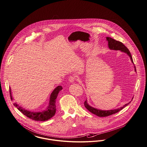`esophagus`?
<instances>
[{
    "label": "esophagus",
    "mask_w": 147,
    "mask_h": 147,
    "mask_svg": "<svg viewBox=\"0 0 147 147\" xmlns=\"http://www.w3.org/2000/svg\"><path fill=\"white\" fill-rule=\"evenodd\" d=\"M76 80V78L74 76H70L69 78V82L70 83H74Z\"/></svg>",
    "instance_id": "esophagus-1"
}]
</instances>
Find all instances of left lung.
I'll return each mask as SVG.
<instances>
[{"label":"left lung","mask_w":147,"mask_h":147,"mask_svg":"<svg viewBox=\"0 0 147 147\" xmlns=\"http://www.w3.org/2000/svg\"><path fill=\"white\" fill-rule=\"evenodd\" d=\"M106 40L108 41L109 47L110 48V49H113V50H120L122 52H125L128 56H129V57L131 58L132 62L133 63V59H132V57L131 54L129 49H128L126 46L123 44V43L118 41H116V40L113 39L111 37H107ZM134 68H135L134 69L135 71H136V68L135 65H134ZM131 102V101H130L128 104L124 105L123 107H121L119 109H116V110H109V111H102V110H98L96 109L93 108V107H92L90 106H89L87 104L86 101H85L84 102V106L86 107V109L88 110H89L90 112H91L92 113L98 116V117H107V116L112 115L113 114H115L117 112H119V111L122 110L124 107H125L126 106L128 105Z\"/></svg>","instance_id":"obj_1"}]
</instances>
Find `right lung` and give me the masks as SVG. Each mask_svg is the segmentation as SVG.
Wrapping results in <instances>:
<instances>
[{
    "label": "right lung",
    "mask_w": 147,
    "mask_h": 147,
    "mask_svg": "<svg viewBox=\"0 0 147 147\" xmlns=\"http://www.w3.org/2000/svg\"><path fill=\"white\" fill-rule=\"evenodd\" d=\"M62 89L61 86H58L56 89L53 91L50 96L49 105L46 111L41 112H30L27 110L22 109L21 107H19L16 103H14V106L17 107V109L21 111L24 115L29 119L32 120L37 121H45L52 117L55 115L56 111V98L58 96L59 92ZM9 92L10 98L12 100L13 98L11 94V89L9 88Z\"/></svg>",
    "instance_id": "1"
}]
</instances>
